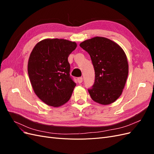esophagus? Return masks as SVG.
<instances>
[{
	"instance_id": "34e87169",
	"label": "esophagus",
	"mask_w": 154,
	"mask_h": 154,
	"mask_svg": "<svg viewBox=\"0 0 154 154\" xmlns=\"http://www.w3.org/2000/svg\"><path fill=\"white\" fill-rule=\"evenodd\" d=\"M77 80H78V82L79 83H81L83 82V78L82 77H79V78H78Z\"/></svg>"
}]
</instances>
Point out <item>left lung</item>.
Masks as SVG:
<instances>
[{
	"mask_svg": "<svg viewBox=\"0 0 154 154\" xmlns=\"http://www.w3.org/2000/svg\"><path fill=\"white\" fill-rule=\"evenodd\" d=\"M80 47L89 54L95 71L94 85L88 91L101 105L113 103L122 95L128 74V64L120 46L104 37L83 41Z\"/></svg>",
	"mask_w": 154,
	"mask_h": 154,
	"instance_id": "8db88e82",
	"label": "left lung"
}]
</instances>
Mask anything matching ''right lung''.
Wrapping results in <instances>:
<instances>
[{"label":"right lung","mask_w":154,"mask_h":154,"mask_svg":"<svg viewBox=\"0 0 154 154\" xmlns=\"http://www.w3.org/2000/svg\"><path fill=\"white\" fill-rule=\"evenodd\" d=\"M76 46L64 39H45L32 49L27 71L35 93L45 104L58 107L71 97L76 83L70 76L68 57Z\"/></svg>","instance_id":"right-lung-1"}]
</instances>
